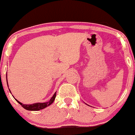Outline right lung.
Instances as JSON below:
<instances>
[{"label": "right lung", "instance_id": "obj_1", "mask_svg": "<svg viewBox=\"0 0 135 135\" xmlns=\"http://www.w3.org/2000/svg\"><path fill=\"white\" fill-rule=\"evenodd\" d=\"M8 86V84H7ZM11 92V91H10ZM56 93L54 94V95L52 96V97L50 99L49 102H46V103H33V104L32 105H25V104H22L21 103H20L19 101L16 100V101L20 103L21 106L23 107L25 109L28 110H33V111H37V110H40L43 109V108H46V107L49 106L51 104H52L53 103L54 100H55V98H56Z\"/></svg>", "mask_w": 135, "mask_h": 135}]
</instances>
